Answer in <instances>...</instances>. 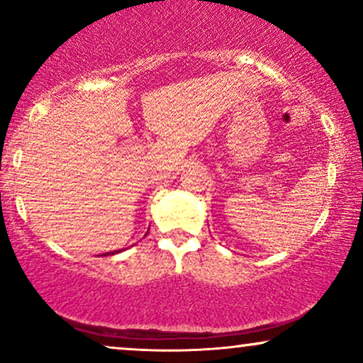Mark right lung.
Returning <instances> with one entry per match:
<instances>
[{"label": "right lung", "mask_w": 363, "mask_h": 363, "mask_svg": "<svg viewBox=\"0 0 363 363\" xmlns=\"http://www.w3.org/2000/svg\"><path fill=\"white\" fill-rule=\"evenodd\" d=\"M148 233V231H147ZM122 250H118V251H108V252H106V255H102V256H113V255H117V252H121Z\"/></svg>", "instance_id": "add662e5"}]
</instances>
